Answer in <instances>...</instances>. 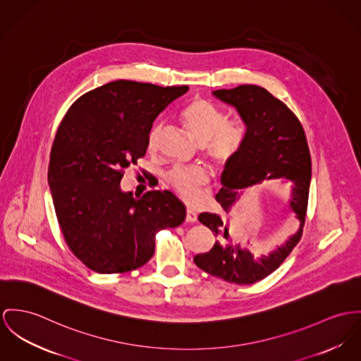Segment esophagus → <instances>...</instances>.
Returning a JSON list of instances; mask_svg holds the SVG:
<instances>
[{
	"instance_id": "obj_1",
	"label": "esophagus",
	"mask_w": 361,
	"mask_h": 361,
	"mask_svg": "<svg viewBox=\"0 0 361 361\" xmlns=\"http://www.w3.org/2000/svg\"><path fill=\"white\" fill-rule=\"evenodd\" d=\"M185 221L187 222H196L197 221V216L194 210H187L185 213Z\"/></svg>"
}]
</instances>
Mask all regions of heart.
I'll return each mask as SVG.
<instances>
[{
  "label": "heart",
  "instance_id": "b5f03b06",
  "mask_svg": "<svg viewBox=\"0 0 361 361\" xmlns=\"http://www.w3.org/2000/svg\"><path fill=\"white\" fill-rule=\"evenodd\" d=\"M181 119L204 149L206 157L216 167H226L240 154L246 133L239 122L226 121L225 114L212 102L194 99L181 111ZM164 129L157 122L148 135V149H155ZM169 188L188 203L197 200L200 191L209 183V173L202 167H173L166 174Z\"/></svg>",
  "mask_w": 361,
  "mask_h": 361
}]
</instances>
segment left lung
I'll use <instances>...</instances> for the list:
<instances>
[{
	"label": "left lung",
	"mask_w": 361,
	"mask_h": 361,
	"mask_svg": "<svg viewBox=\"0 0 361 361\" xmlns=\"http://www.w3.org/2000/svg\"><path fill=\"white\" fill-rule=\"evenodd\" d=\"M213 94L233 106L246 125V140L240 154L222 171V188L216 195L222 209L229 213L246 188L259 185L265 180L294 181L290 204L301 226L269 255L254 258L249 250L232 245L229 229L219 214H199V221L216 235L217 240L207 252L195 255L196 267L228 283L252 284L276 271L302 236L312 176L310 152L297 115L267 89L240 85L214 90Z\"/></svg>",
	"instance_id": "8db88e82"
}]
</instances>
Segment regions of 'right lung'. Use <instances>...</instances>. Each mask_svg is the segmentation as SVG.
<instances>
[{
	"instance_id": "add662e5",
	"label": "right lung",
	"mask_w": 361,
	"mask_h": 361,
	"mask_svg": "<svg viewBox=\"0 0 361 361\" xmlns=\"http://www.w3.org/2000/svg\"><path fill=\"white\" fill-rule=\"evenodd\" d=\"M187 90L119 80L86 92L61 119L48 180L63 238L89 269H137L154 255L155 235L185 220L170 191L136 197L119 183L145 155L155 118Z\"/></svg>"
}]
</instances>
